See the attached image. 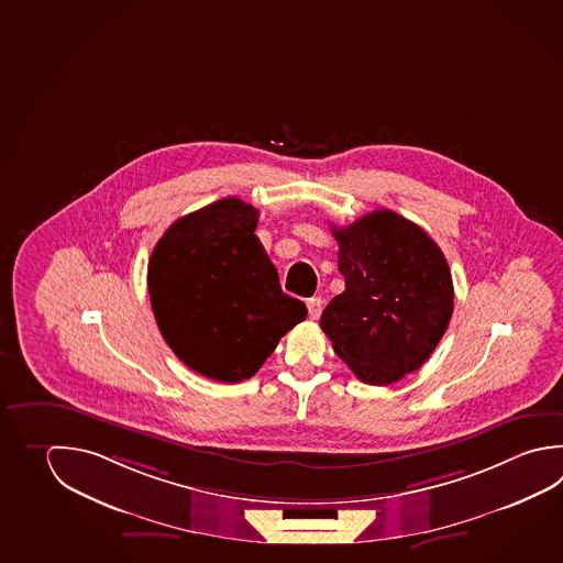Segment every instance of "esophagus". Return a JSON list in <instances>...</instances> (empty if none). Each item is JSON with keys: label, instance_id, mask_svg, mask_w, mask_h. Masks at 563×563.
<instances>
[{"label": "esophagus", "instance_id": "34e87169", "mask_svg": "<svg viewBox=\"0 0 563 563\" xmlns=\"http://www.w3.org/2000/svg\"><path fill=\"white\" fill-rule=\"evenodd\" d=\"M321 311H323V301H321V297H311V299H307V313H309V318L319 319Z\"/></svg>", "mask_w": 563, "mask_h": 563}]
</instances>
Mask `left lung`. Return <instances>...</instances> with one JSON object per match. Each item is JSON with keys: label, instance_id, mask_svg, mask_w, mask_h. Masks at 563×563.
Instances as JSON below:
<instances>
[{"label": "left lung", "instance_id": "obj_1", "mask_svg": "<svg viewBox=\"0 0 563 563\" xmlns=\"http://www.w3.org/2000/svg\"><path fill=\"white\" fill-rule=\"evenodd\" d=\"M333 235L345 291L329 301L321 329L363 383H397L449 328L454 287L446 257L422 228L390 210L333 228Z\"/></svg>", "mask_w": 563, "mask_h": 563}]
</instances>
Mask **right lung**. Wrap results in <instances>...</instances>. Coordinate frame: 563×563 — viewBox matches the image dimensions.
Segmentation results:
<instances>
[{
	"label": "right lung",
	"mask_w": 563,
	"mask_h": 563,
	"mask_svg": "<svg viewBox=\"0 0 563 563\" xmlns=\"http://www.w3.org/2000/svg\"><path fill=\"white\" fill-rule=\"evenodd\" d=\"M257 210L222 198L174 222L148 262V294L164 341L186 367L220 383L256 375L307 316L282 291L260 244Z\"/></svg>",
	"instance_id": "1"
}]
</instances>
